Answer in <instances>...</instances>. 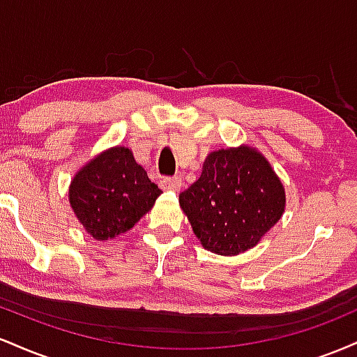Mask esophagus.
<instances>
[{"label":"esophagus","instance_id":"34e87169","mask_svg":"<svg viewBox=\"0 0 357 357\" xmlns=\"http://www.w3.org/2000/svg\"><path fill=\"white\" fill-rule=\"evenodd\" d=\"M159 184H161L162 190L166 191H179L183 186V179L181 176H173V178H171V176H166V178L161 179Z\"/></svg>","mask_w":357,"mask_h":357}]
</instances>
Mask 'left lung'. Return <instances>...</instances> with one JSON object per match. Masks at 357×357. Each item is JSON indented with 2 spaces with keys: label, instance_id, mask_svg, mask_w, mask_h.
Masks as SVG:
<instances>
[{
  "label": "left lung",
  "instance_id": "1",
  "mask_svg": "<svg viewBox=\"0 0 357 357\" xmlns=\"http://www.w3.org/2000/svg\"><path fill=\"white\" fill-rule=\"evenodd\" d=\"M179 204L204 248L238 255L280 220L285 192L267 159L243 146L208 155L198 181L179 195Z\"/></svg>",
  "mask_w": 357,
  "mask_h": 357
}]
</instances>
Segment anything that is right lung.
Wrapping results in <instances>:
<instances>
[{"label":"right lung","instance_id":"1","mask_svg":"<svg viewBox=\"0 0 357 357\" xmlns=\"http://www.w3.org/2000/svg\"><path fill=\"white\" fill-rule=\"evenodd\" d=\"M159 195L158 184L147 178L132 153L127 147H114L73 178L70 204L93 238L109 240L130 230Z\"/></svg>","mask_w":357,"mask_h":357}]
</instances>
